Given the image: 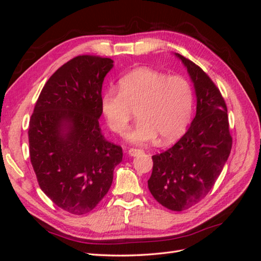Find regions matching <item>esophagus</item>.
Instances as JSON below:
<instances>
[{"instance_id": "1", "label": "esophagus", "mask_w": 261, "mask_h": 261, "mask_svg": "<svg viewBox=\"0 0 261 261\" xmlns=\"http://www.w3.org/2000/svg\"><path fill=\"white\" fill-rule=\"evenodd\" d=\"M141 153H144V150H143V149L130 148V149L128 150V154H129L130 156H137V155H139V154H141Z\"/></svg>"}]
</instances>
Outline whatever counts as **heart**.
Wrapping results in <instances>:
<instances>
[{
	"instance_id": "1",
	"label": "heart",
	"mask_w": 261,
	"mask_h": 261,
	"mask_svg": "<svg viewBox=\"0 0 261 261\" xmlns=\"http://www.w3.org/2000/svg\"><path fill=\"white\" fill-rule=\"evenodd\" d=\"M194 96L191 84L181 76H169L150 68H137L122 77L118 92L110 90L101 100L109 128L124 136L132 111L138 110V124L128 134L134 144H147L160 136L171 143L186 129Z\"/></svg>"
}]
</instances>
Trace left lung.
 I'll return each instance as SVG.
<instances>
[{"mask_svg": "<svg viewBox=\"0 0 261 261\" xmlns=\"http://www.w3.org/2000/svg\"><path fill=\"white\" fill-rule=\"evenodd\" d=\"M187 69L197 99L196 115L177 143L152 155L148 188L153 198L172 211L200 201L215 185L232 149L227 109L220 90L194 62L175 53Z\"/></svg>", "mask_w": 261, "mask_h": 261, "instance_id": "obj_1", "label": "left lung"}]
</instances>
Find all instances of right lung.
<instances>
[{
    "label": "right lung",
    "mask_w": 261,
    "mask_h": 261,
    "mask_svg": "<svg viewBox=\"0 0 261 261\" xmlns=\"http://www.w3.org/2000/svg\"><path fill=\"white\" fill-rule=\"evenodd\" d=\"M111 59L80 55L55 72L29 122L30 161L42 192L61 209L85 215L107 195L123 151L99 126Z\"/></svg>",
    "instance_id": "add662e5"
}]
</instances>
